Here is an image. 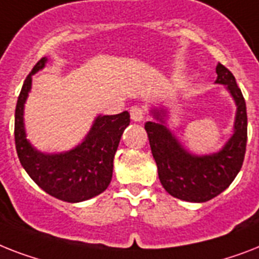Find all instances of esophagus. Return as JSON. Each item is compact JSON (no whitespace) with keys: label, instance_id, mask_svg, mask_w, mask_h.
I'll list each match as a JSON object with an SVG mask.
<instances>
[{"label":"esophagus","instance_id":"1","mask_svg":"<svg viewBox=\"0 0 259 259\" xmlns=\"http://www.w3.org/2000/svg\"><path fill=\"white\" fill-rule=\"evenodd\" d=\"M145 117L144 109L140 106H132L130 108V118L133 119L134 122H141Z\"/></svg>","mask_w":259,"mask_h":259}]
</instances>
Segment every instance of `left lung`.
<instances>
[{"label": "left lung", "instance_id": "obj_1", "mask_svg": "<svg viewBox=\"0 0 259 259\" xmlns=\"http://www.w3.org/2000/svg\"><path fill=\"white\" fill-rule=\"evenodd\" d=\"M214 83L224 85L235 104L233 134L217 151L197 154L189 150L170 129V109L151 105L153 121L145 123L151 154L158 167L163 189L188 202H206L230 186L245 158L247 142V114L241 89L232 71L224 65L215 68Z\"/></svg>", "mask_w": 259, "mask_h": 259}]
</instances>
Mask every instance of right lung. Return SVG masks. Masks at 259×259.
Returning <instances> with one entry per match:
<instances>
[{"mask_svg": "<svg viewBox=\"0 0 259 259\" xmlns=\"http://www.w3.org/2000/svg\"><path fill=\"white\" fill-rule=\"evenodd\" d=\"M48 58L37 62L25 79L16 106L14 138L20 162L29 177L52 197L77 203L101 194L113 177V161L123 130L129 126L127 111L113 115L98 114L83 140L65 151L48 153L27 140L25 104L31 90V78L45 69Z\"/></svg>", "mask_w": 259, "mask_h": 259, "instance_id": "add662e5", "label": "right lung"}]
</instances>
